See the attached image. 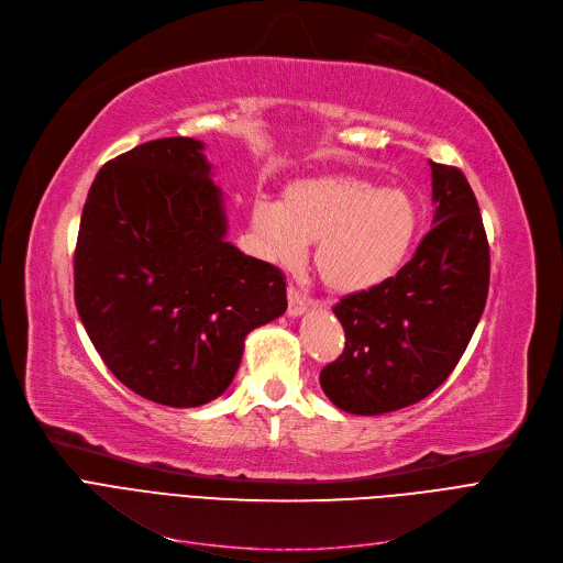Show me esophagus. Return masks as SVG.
Segmentation results:
<instances>
[{"mask_svg":"<svg viewBox=\"0 0 563 563\" xmlns=\"http://www.w3.org/2000/svg\"><path fill=\"white\" fill-rule=\"evenodd\" d=\"M307 309H309L307 295L290 284L288 286V316H302Z\"/></svg>","mask_w":563,"mask_h":563,"instance_id":"34e87169","label":"esophagus"}]
</instances>
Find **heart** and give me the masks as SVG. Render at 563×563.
<instances>
[{
	"label": "heart",
	"instance_id": "obj_1",
	"mask_svg": "<svg viewBox=\"0 0 563 563\" xmlns=\"http://www.w3.org/2000/svg\"><path fill=\"white\" fill-rule=\"evenodd\" d=\"M252 224L266 254L295 266L316 243L322 284L339 295L366 292L402 268L420 229V209L405 188L358 175L295 181L282 205L258 202Z\"/></svg>",
	"mask_w": 563,
	"mask_h": 563
}]
</instances>
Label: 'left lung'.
<instances>
[{
	"instance_id": "obj_1",
	"label": "left lung",
	"mask_w": 563,
	"mask_h": 563,
	"mask_svg": "<svg viewBox=\"0 0 563 563\" xmlns=\"http://www.w3.org/2000/svg\"><path fill=\"white\" fill-rule=\"evenodd\" d=\"M429 165L434 227L398 275L334 307L345 347L320 371V386L347 413L398 411L434 393L486 305L490 254L475 192L454 165Z\"/></svg>"
}]
</instances>
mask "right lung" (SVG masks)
I'll return each mask as SVG.
<instances>
[{
  "label": "right lung",
  "mask_w": 563,
  "mask_h": 563,
  "mask_svg": "<svg viewBox=\"0 0 563 563\" xmlns=\"http://www.w3.org/2000/svg\"><path fill=\"white\" fill-rule=\"evenodd\" d=\"M202 150L173 136L104 163L75 247V305L107 368L181 409L222 395L245 336L286 311L284 273L224 241Z\"/></svg>",
  "instance_id": "right-lung-1"
}]
</instances>
